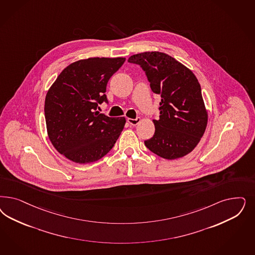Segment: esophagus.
I'll return each mask as SVG.
<instances>
[{
	"mask_svg": "<svg viewBox=\"0 0 255 255\" xmlns=\"http://www.w3.org/2000/svg\"><path fill=\"white\" fill-rule=\"evenodd\" d=\"M128 123L130 124L131 126H136V125H138V124L140 123V117H137L136 119H131V118H128Z\"/></svg>",
	"mask_w": 255,
	"mask_h": 255,
	"instance_id": "34e87169",
	"label": "esophagus"
}]
</instances>
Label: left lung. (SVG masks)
I'll list each match as a JSON object with an SVG mask.
<instances>
[{"label":"left lung","mask_w":255,"mask_h":255,"mask_svg":"<svg viewBox=\"0 0 255 255\" xmlns=\"http://www.w3.org/2000/svg\"><path fill=\"white\" fill-rule=\"evenodd\" d=\"M128 63L145 72L151 90L160 96L159 118L145 146L157 156L175 159L191 152L203 137L207 113L197 78L170 55L147 51L134 54Z\"/></svg>","instance_id":"left-lung-1"}]
</instances>
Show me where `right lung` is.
<instances>
[{
  "instance_id": "obj_1",
  "label": "right lung",
  "mask_w": 255,
  "mask_h": 255,
  "mask_svg": "<svg viewBox=\"0 0 255 255\" xmlns=\"http://www.w3.org/2000/svg\"><path fill=\"white\" fill-rule=\"evenodd\" d=\"M125 61L97 57L75 62L47 93L44 111L49 140L76 163H91L105 156L123 130L125 117H109L98 110L101 103L108 104V82Z\"/></svg>"
}]
</instances>
